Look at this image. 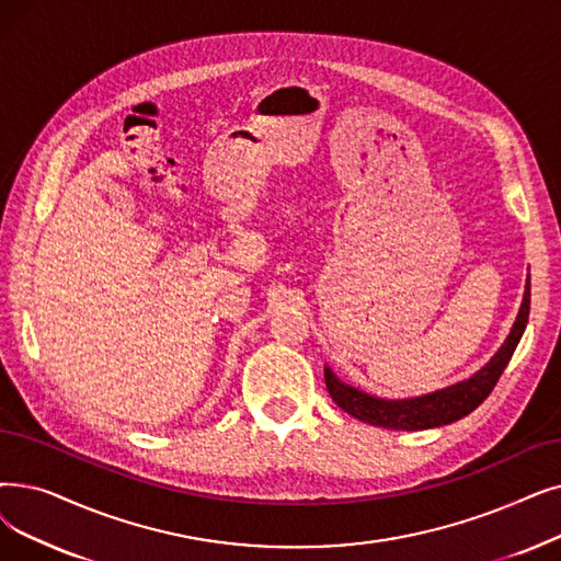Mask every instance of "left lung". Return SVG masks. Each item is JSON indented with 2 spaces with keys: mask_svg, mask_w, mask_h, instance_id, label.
Segmentation results:
<instances>
[{
  "mask_svg": "<svg viewBox=\"0 0 561 561\" xmlns=\"http://www.w3.org/2000/svg\"><path fill=\"white\" fill-rule=\"evenodd\" d=\"M529 319V277L525 284V296L520 311L516 316V323L511 328L508 336L500 351L491 357V362L481 367L477 374H472L468 380H460L456 385H449L445 389H437V392L415 397V399H378L371 397L362 389L341 382L330 367H325V385L332 401L353 415L355 420L382 426V428H394V431H422V428H435L451 424L460 417L470 415L474 408L483 403V399L493 392L502 371L514 355L518 341L525 332Z\"/></svg>",
  "mask_w": 561,
  "mask_h": 561,
  "instance_id": "obj_1",
  "label": "left lung"
}]
</instances>
